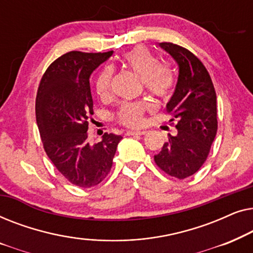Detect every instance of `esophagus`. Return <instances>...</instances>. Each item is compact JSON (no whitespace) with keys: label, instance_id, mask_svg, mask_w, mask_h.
I'll use <instances>...</instances> for the list:
<instances>
[{"label":"esophagus","instance_id":"esophagus-1","mask_svg":"<svg viewBox=\"0 0 253 253\" xmlns=\"http://www.w3.org/2000/svg\"><path fill=\"white\" fill-rule=\"evenodd\" d=\"M145 133H146V131L144 130H129L126 132L127 136H138V134L141 136V134H145Z\"/></svg>","mask_w":253,"mask_h":253}]
</instances>
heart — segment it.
Here are the masks:
<instances>
[{"mask_svg":"<svg viewBox=\"0 0 253 253\" xmlns=\"http://www.w3.org/2000/svg\"><path fill=\"white\" fill-rule=\"evenodd\" d=\"M123 62L127 68L145 81V85L153 94L160 98H168L171 92L172 79L167 71L161 68L160 61L145 47L138 46L124 54ZM113 70L106 68L95 82V92L101 99L110 94ZM153 106L150 102H123L117 110L116 117L120 123L127 126H139L144 122V114Z\"/></svg>","mask_w":253,"mask_h":253,"instance_id":"1","label":"heart"}]
</instances>
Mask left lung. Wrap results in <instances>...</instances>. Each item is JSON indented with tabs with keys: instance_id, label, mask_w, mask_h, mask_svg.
<instances>
[{
	"instance_id": "1",
	"label": "left lung",
	"mask_w": 253,
	"mask_h": 253,
	"mask_svg": "<svg viewBox=\"0 0 253 253\" xmlns=\"http://www.w3.org/2000/svg\"><path fill=\"white\" fill-rule=\"evenodd\" d=\"M160 47L178 65L177 84L166 106L177 133L168 134L154 161L166 174L183 179L198 171L209 157L217 131L216 93L209 71L191 51L171 42Z\"/></svg>"
}]
</instances>
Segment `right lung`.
<instances>
[{
    "instance_id": "obj_1",
    "label": "right lung",
    "mask_w": 253,
    "mask_h": 253,
    "mask_svg": "<svg viewBox=\"0 0 253 253\" xmlns=\"http://www.w3.org/2000/svg\"><path fill=\"white\" fill-rule=\"evenodd\" d=\"M112 55L69 51L48 67L38 88L36 115L44 151L57 170L81 188H92L107 177L122 139L107 132L96 144L87 139L93 115L89 77Z\"/></svg>"
}]
</instances>
